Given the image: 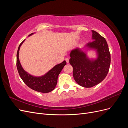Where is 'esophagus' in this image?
<instances>
[{
    "mask_svg": "<svg viewBox=\"0 0 128 128\" xmlns=\"http://www.w3.org/2000/svg\"><path fill=\"white\" fill-rule=\"evenodd\" d=\"M65 60H66V62H67V64H69V59L68 58H66Z\"/></svg>",
    "mask_w": 128,
    "mask_h": 128,
    "instance_id": "obj_1",
    "label": "esophagus"
}]
</instances>
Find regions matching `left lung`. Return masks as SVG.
Returning a JSON list of instances; mask_svg holds the SVG:
<instances>
[{
    "label": "left lung",
    "instance_id": "left-lung-1",
    "mask_svg": "<svg viewBox=\"0 0 128 128\" xmlns=\"http://www.w3.org/2000/svg\"><path fill=\"white\" fill-rule=\"evenodd\" d=\"M92 42L84 48L96 50L97 58L90 59L86 53L79 48L70 53L69 63L73 68L74 78L77 84L84 88H91L104 79L109 71L110 54L105 38L92 30Z\"/></svg>",
    "mask_w": 128,
    "mask_h": 128
}]
</instances>
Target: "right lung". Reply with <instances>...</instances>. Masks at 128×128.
<instances>
[{
  "label": "right lung",
  "instance_id": "1",
  "mask_svg": "<svg viewBox=\"0 0 128 128\" xmlns=\"http://www.w3.org/2000/svg\"><path fill=\"white\" fill-rule=\"evenodd\" d=\"M33 34H31L29 36L32 35ZM24 40L19 45L16 54V67L21 79L27 86L34 91L42 93H48L53 91L57 84L58 76L66 64V61H64L60 64L56 65L46 74L42 76L36 77L31 75L23 69L18 58L19 50Z\"/></svg>",
  "mask_w": 128,
  "mask_h": 128
}]
</instances>
